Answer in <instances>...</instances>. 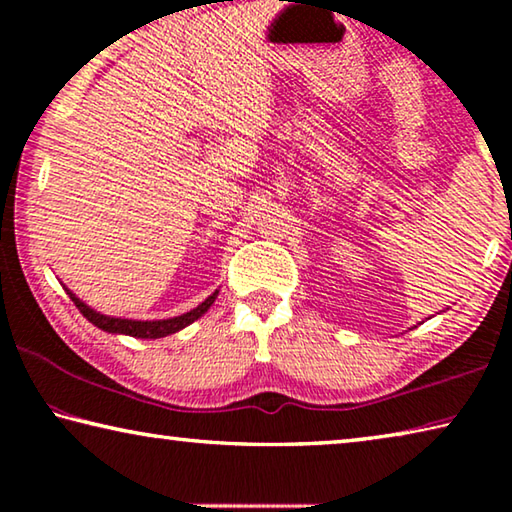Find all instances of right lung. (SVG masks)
I'll return each mask as SVG.
<instances>
[{
	"label": "right lung",
	"instance_id": "add662e5",
	"mask_svg": "<svg viewBox=\"0 0 512 512\" xmlns=\"http://www.w3.org/2000/svg\"><path fill=\"white\" fill-rule=\"evenodd\" d=\"M69 298L76 305V309L81 311V314L90 320L92 325H97L103 332H110V334H128V336H137V339H162V336L178 332V329H183L187 325H192L196 318H201L207 309L212 307V302L219 296V291H214L210 298L205 302H201L196 309L187 311L183 316H176V318H167V320H128V318H110V316H103L99 311L90 309L85 302H81L79 298L74 296L72 291L67 289Z\"/></svg>",
	"mask_w": 512,
	"mask_h": 512
}]
</instances>
